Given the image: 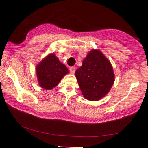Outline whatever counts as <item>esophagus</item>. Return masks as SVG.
<instances>
[{
  "label": "esophagus",
  "instance_id": "obj_1",
  "mask_svg": "<svg viewBox=\"0 0 148 148\" xmlns=\"http://www.w3.org/2000/svg\"><path fill=\"white\" fill-rule=\"evenodd\" d=\"M69 71L71 72V73L73 74L75 72V66H71V67L69 68Z\"/></svg>",
  "mask_w": 148,
  "mask_h": 148
}]
</instances>
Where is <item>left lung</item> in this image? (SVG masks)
Here are the masks:
<instances>
[{
	"mask_svg": "<svg viewBox=\"0 0 148 148\" xmlns=\"http://www.w3.org/2000/svg\"><path fill=\"white\" fill-rule=\"evenodd\" d=\"M75 76L83 95L87 100H98L112 88L114 81L112 67L100 50H92L76 70Z\"/></svg>",
	"mask_w": 148,
	"mask_h": 148,
	"instance_id": "obj_1",
	"label": "left lung"
}]
</instances>
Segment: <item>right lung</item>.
Here are the masks:
<instances>
[{"label":"right lung","mask_w":148,"mask_h":148,"mask_svg":"<svg viewBox=\"0 0 148 148\" xmlns=\"http://www.w3.org/2000/svg\"><path fill=\"white\" fill-rule=\"evenodd\" d=\"M36 73L40 86L45 90H50L57 86L69 70L54 54H51L38 64Z\"/></svg>","instance_id":"add662e5"}]
</instances>
